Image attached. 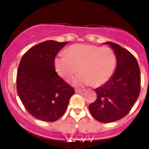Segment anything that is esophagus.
<instances>
[{
	"label": "esophagus",
	"instance_id": "1",
	"mask_svg": "<svg viewBox=\"0 0 149 149\" xmlns=\"http://www.w3.org/2000/svg\"><path fill=\"white\" fill-rule=\"evenodd\" d=\"M84 91V89H78V88H76V90H75V92L76 93H81V92H83V91Z\"/></svg>",
	"mask_w": 149,
	"mask_h": 149
}]
</instances>
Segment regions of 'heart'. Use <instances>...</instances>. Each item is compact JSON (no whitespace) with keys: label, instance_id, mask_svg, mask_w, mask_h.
I'll use <instances>...</instances> for the list:
<instances>
[{"label":"heart","instance_id":"obj_1","mask_svg":"<svg viewBox=\"0 0 149 149\" xmlns=\"http://www.w3.org/2000/svg\"><path fill=\"white\" fill-rule=\"evenodd\" d=\"M54 68L58 76L68 80L79 70L81 73L73 78L70 83L76 86L93 84L103 85L112 77L116 65V58L109 47L88 44H76L54 59Z\"/></svg>","mask_w":149,"mask_h":149}]
</instances>
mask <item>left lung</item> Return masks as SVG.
I'll return each instance as SVG.
<instances>
[{
  "label": "left lung",
  "instance_id": "1",
  "mask_svg": "<svg viewBox=\"0 0 149 149\" xmlns=\"http://www.w3.org/2000/svg\"><path fill=\"white\" fill-rule=\"evenodd\" d=\"M103 44L113 49L117 65L109 80L94 89L97 100L88 109L97 120L108 123L124 118L133 107L140 94L141 73L136 58L129 51L112 42Z\"/></svg>",
  "mask_w": 149,
  "mask_h": 149
}]
</instances>
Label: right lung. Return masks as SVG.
I'll list each match as a JSON object with an SVG mask.
<instances>
[{
  "label": "right lung",
  "mask_w": 149,
  "mask_h": 149,
  "mask_svg": "<svg viewBox=\"0 0 149 149\" xmlns=\"http://www.w3.org/2000/svg\"><path fill=\"white\" fill-rule=\"evenodd\" d=\"M68 43L47 40L23 55L16 76V88L26 110L37 119L54 122L65 113L74 88L55 72L54 59Z\"/></svg>",
  "instance_id": "1"
}]
</instances>
